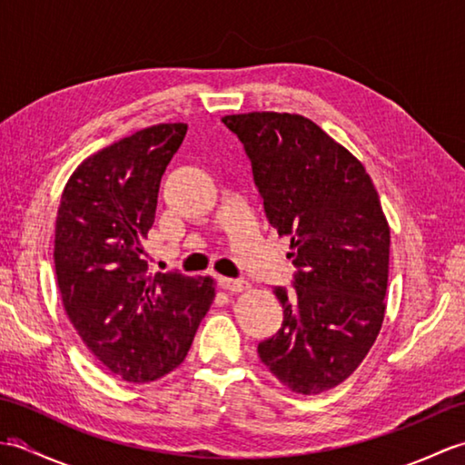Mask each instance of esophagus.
<instances>
[{
    "label": "esophagus",
    "mask_w": 465,
    "mask_h": 465,
    "mask_svg": "<svg viewBox=\"0 0 465 465\" xmlns=\"http://www.w3.org/2000/svg\"><path fill=\"white\" fill-rule=\"evenodd\" d=\"M217 283H220V288L230 292V293H240L245 292L250 288V283L245 280H232V278H217Z\"/></svg>",
    "instance_id": "obj_1"
}]
</instances>
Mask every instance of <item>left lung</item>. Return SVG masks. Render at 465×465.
Here are the masks:
<instances>
[{
	"label": "left lung",
	"instance_id": "obj_1",
	"mask_svg": "<svg viewBox=\"0 0 465 465\" xmlns=\"http://www.w3.org/2000/svg\"><path fill=\"white\" fill-rule=\"evenodd\" d=\"M252 162L268 222L290 235L293 292L275 288L278 333L260 360L295 393L348 380L381 330L390 225L358 157L298 114L225 115Z\"/></svg>",
	"mask_w": 465,
	"mask_h": 465
}]
</instances>
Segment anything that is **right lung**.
Segmentation results:
<instances>
[{"label":"right lung","mask_w":465,"mask_h":465,"mask_svg":"<svg viewBox=\"0 0 465 465\" xmlns=\"http://www.w3.org/2000/svg\"><path fill=\"white\" fill-rule=\"evenodd\" d=\"M185 124H157L84 160L55 220V275L69 322L95 360L134 383L163 378L192 348L212 278L150 273L142 242Z\"/></svg>","instance_id":"right-lung-1"}]
</instances>
